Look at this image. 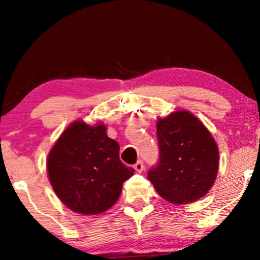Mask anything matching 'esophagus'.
<instances>
[{
    "label": "esophagus",
    "instance_id": "34e87169",
    "mask_svg": "<svg viewBox=\"0 0 260 260\" xmlns=\"http://www.w3.org/2000/svg\"><path fill=\"white\" fill-rule=\"evenodd\" d=\"M134 170L136 171V172H139V173L142 172V171L144 170L143 161H142V160H138V161H136L135 165H134Z\"/></svg>",
    "mask_w": 260,
    "mask_h": 260
}]
</instances>
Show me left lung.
Wrapping results in <instances>:
<instances>
[{
    "label": "left lung",
    "mask_w": 260,
    "mask_h": 260,
    "mask_svg": "<svg viewBox=\"0 0 260 260\" xmlns=\"http://www.w3.org/2000/svg\"><path fill=\"white\" fill-rule=\"evenodd\" d=\"M159 160L148 179L160 197L187 204L203 197L213 186L219 150L208 128L192 113L175 111L157 121Z\"/></svg>",
    "instance_id": "1"
}]
</instances>
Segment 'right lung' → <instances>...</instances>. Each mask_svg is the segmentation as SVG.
<instances>
[{
	"instance_id": "add662e5",
	"label": "right lung",
	"mask_w": 260,
	"mask_h": 260,
	"mask_svg": "<svg viewBox=\"0 0 260 260\" xmlns=\"http://www.w3.org/2000/svg\"><path fill=\"white\" fill-rule=\"evenodd\" d=\"M119 149L103 124L72 122L57 140L47 161L49 181L63 204L86 215L113 206L122 183L134 173L119 159Z\"/></svg>"
}]
</instances>
